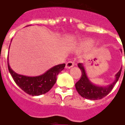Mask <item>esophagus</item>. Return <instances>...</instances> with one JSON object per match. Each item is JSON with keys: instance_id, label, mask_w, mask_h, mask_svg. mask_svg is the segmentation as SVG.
Instances as JSON below:
<instances>
[{"instance_id": "esophagus-1", "label": "esophagus", "mask_w": 125, "mask_h": 125, "mask_svg": "<svg viewBox=\"0 0 125 125\" xmlns=\"http://www.w3.org/2000/svg\"><path fill=\"white\" fill-rule=\"evenodd\" d=\"M74 65V64L73 62L69 61L66 63V69H71Z\"/></svg>"}]
</instances>
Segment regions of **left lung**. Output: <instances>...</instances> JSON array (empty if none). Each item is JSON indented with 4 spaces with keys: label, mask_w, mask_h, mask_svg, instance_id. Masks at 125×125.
I'll return each instance as SVG.
<instances>
[{
    "label": "left lung",
    "mask_w": 125,
    "mask_h": 125,
    "mask_svg": "<svg viewBox=\"0 0 125 125\" xmlns=\"http://www.w3.org/2000/svg\"><path fill=\"white\" fill-rule=\"evenodd\" d=\"M79 68L81 71V79L75 84V87L79 94L83 98L90 100H99L106 96L113 89L114 85L118 81L121 73L122 68L115 75V79L112 84L106 86H97L92 83L86 75L83 64H78Z\"/></svg>",
    "instance_id": "8db88e82"
}]
</instances>
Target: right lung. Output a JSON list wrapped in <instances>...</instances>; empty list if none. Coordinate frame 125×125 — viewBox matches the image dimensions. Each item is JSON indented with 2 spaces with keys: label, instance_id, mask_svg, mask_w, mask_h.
<instances>
[{
  "label": "right lung",
  "instance_id": "obj_1",
  "mask_svg": "<svg viewBox=\"0 0 125 125\" xmlns=\"http://www.w3.org/2000/svg\"><path fill=\"white\" fill-rule=\"evenodd\" d=\"M64 66L65 64H61L52 67L40 76H27L16 73L10 68L8 59L9 73L14 82L22 91L32 96H39L49 92L56 83L57 75L63 70Z\"/></svg>",
  "mask_w": 125,
  "mask_h": 125
}]
</instances>
